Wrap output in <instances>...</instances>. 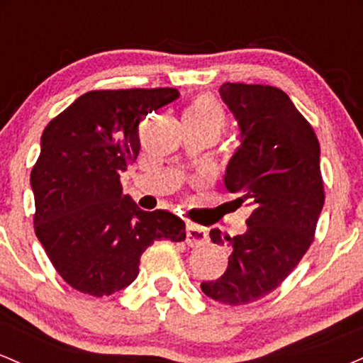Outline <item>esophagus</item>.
<instances>
[{
    "instance_id": "34e87169",
    "label": "esophagus",
    "mask_w": 363,
    "mask_h": 363,
    "mask_svg": "<svg viewBox=\"0 0 363 363\" xmlns=\"http://www.w3.org/2000/svg\"><path fill=\"white\" fill-rule=\"evenodd\" d=\"M208 230L201 225L196 223H187L186 227V242L191 245V247H199V245L208 242Z\"/></svg>"
}]
</instances>
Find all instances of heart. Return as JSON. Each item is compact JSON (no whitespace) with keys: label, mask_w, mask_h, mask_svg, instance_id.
I'll return each instance as SVG.
<instances>
[{"label":"heart","mask_w":363,"mask_h":363,"mask_svg":"<svg viewBox=\"0 0 363 363\" xmlns=\"http://www.w3.org/2000/svg\"><path fill=\"white\" fill-rule=\"evenodd\" d=\"M184 121H191V123L203 124V126H210L215 128L216 131H222L225 124V112L213 97L199 95L186 109Z\"/></svg>","instance_id":"1"}]
</instances>
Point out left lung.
Instances as JSON below:
<instances>
[{"label": "left lung", "mask_w": 363, "mask_h": 363, "mask_svg": "<svg viewBox=\"0 0 363 363\" xmlns=\"http://www.w3.org/2000/svg\"><path fill=\"white\" fill-rule=\"evenodd\" d=\"M220 95L237 119L240 145L225 170V187L245 205L244 234L230 247L227 272L203 281V294L228 306L259 301L281 285L314 240L324 205L319 141L285 91L269 85L223 83Z\"/></svg>", "instance_id": "obj_1"}]
</instances>
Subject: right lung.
<instances>
[{
	"label": "right lung",
	"mask_w": 363,
	"mask_h": 363,
	"mask_svg": "<svg viewBox=\"0 0 363 363\" xmlns=\"http://www.w3.org/2000/svg\"><path fill=\"white\" fill-rule=\"evenodd\" d=\"M177 97L176 89L91 90L45 126L30 174L34 228L74 290L94 297L123 290L155 240L186 239L179 216L140 210L119 181L140 153L141 121Z\"/></svg>",
	"instance_id": "obj_1"
}]
</instances>
